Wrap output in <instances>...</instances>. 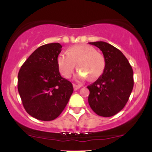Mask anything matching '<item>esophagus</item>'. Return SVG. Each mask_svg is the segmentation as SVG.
I'll use <instances>...</instances> for the list:
<instances>
[{
  "instance_id": "obj_1",
  "label": "esophagus",
  "mask_w": 152,
  "mask_h": 152,
  "mask_svg": "<svg viewBox=\"0 0 152 152\" xmlns=\"http://www.w3.org/2000/svg\"><path fill=\"white\" fill-rule=\"evenodd\" d=\"M81 87H82V86H81V85H76V84H74V85H73V89H74V90H79V89Z\"/></svg>"
}]
</instances>
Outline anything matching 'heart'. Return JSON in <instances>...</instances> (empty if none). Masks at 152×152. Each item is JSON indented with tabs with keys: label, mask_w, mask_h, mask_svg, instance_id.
<instances>
[{
	"label": "heart",
	"mask_w": 152,
	"mask_h": 152,
	"mask_svg": "<svg viewBox=\"0 0 152 152\" xmlns=\"http://www.w3.org/2000/svg\"><path fill=\"white\" fill-rule=\"evenodd\" d=\"M56 62L59 72L65 78L71 76L77 65L78 67L83 70H80L76 75L78 80L85 79L87 75L90 79H97L104 69L103 56L97 53L93 47L84 44L73 45L67 53H60L57 56Z\"/></svg>",
	"instance_id": "obj_1"
}]
</instances>
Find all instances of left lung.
Instances as JSON below:
<instances>
[{"label": "left lung", "instance_id": "left-lung-1", "mask_svg": "<svg viewBox=\"0 0 152 152\" xmlns=\"http://www.w3.org/2000/svg\"><path fill=\"white\" fill-rule=\"evenodd\" d=\"M98 47L104 57L102 75L92 85L88 103L94 113L103 117L115 115L125 107L134 86L133 70L121 51L107 42H89Z\"/></svg>", "mask_w": 152, "mask_h": 152}]
</instances>
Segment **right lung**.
Returning a JSON list of instances; mask_svg holds the SVG:
<instances>
[{"label": "right lung", "mask_w": 152, "mask_h": 152, "mask_svg": "<svg viewBox=\"0 0 152 152\" xmlns=\"http://www.w3.org/2000/svg\"><path fill=\"white\" fill-rule=\"evenodd\" d=\"M62 46L58 42L34 50L20 69L18 88L26 111L44 121L62 113L73 92L71 82L61 76L56 59Z\"/></svg>", "instance_id": "right-lung-1"}]
</instances>
